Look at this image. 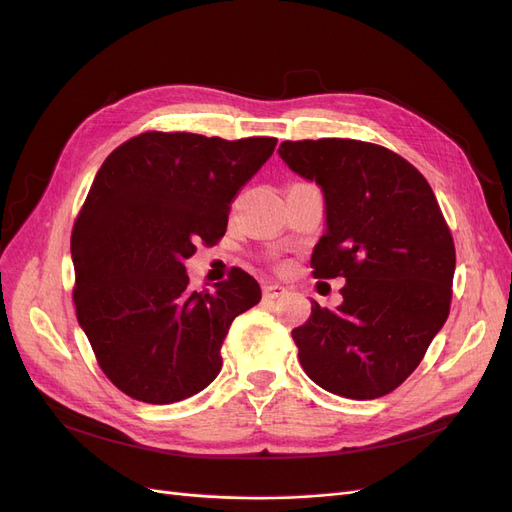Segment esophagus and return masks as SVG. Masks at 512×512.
I'll list each match as a JSON object with an SVG mask.
<instances>
[{
    "label": "esophagus",
    "instance_id": "34e87169",
    "mask_svg": "<svg viewBox=\"0 0 512 512\" xmlns=\"http://www.w3.org/2000/svg\"><path fill=\"white\" fill-rule=\"evenodd\" d=\"M284 292H286V288L277 286V284H267V286H262V297H265V301H275V299H280V297H284Z\"/></svg>",
    "mask_w": 512,
    "mask_h": 512
}]
</instances>
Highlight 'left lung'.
I'll list each match as a JSON object with an SVG mask.
<instances>
[{"instance_id":"obj_1","label":"left lung","mask_w":512,"mask_h":512,"mask_svg":"<svg viewBox=\"0 0 512 512\" xmlns=\"http://www.w3.org/2000/svg\"><path fill=\"white\" fill-rule=\"evenodd\" d=\"M290 170L316 181L327 230L314 277H344L337 309L312 301L292 331L305 374L348 399L389 395L448 318L455 243L427 179L397 153L350 138L284 141Z\"/></svg>"}]
</instances>
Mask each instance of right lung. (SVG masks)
<instances>
[{
  "instance_id": "add662e5",
  "label": "right lung",
  "mask_w": 512,
  "mask_h": 512,
  "mask_svg": "<svg viewBox=\"0 0 512 512\" xmlns=\"http://www.w3.org/2000/svg\"><path fill=\"white\" fill-rule=\"evenodd\" d=\"M275 145L269 136L145 132L100 166L72 230L74 305L119 391L173 404L220 374L224 337L260 301V286L232 269L215 290H190L183 260L196 241L224 237L232 200Z\"/></svg>"
}]
</instances>
